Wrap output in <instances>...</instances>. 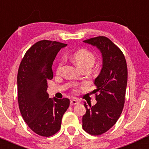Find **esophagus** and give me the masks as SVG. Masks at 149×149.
Instances as JSON below:
<instances>
[{
	"label": "esophagus",
	"mask_w": 149,
	"mask_h": 149,
	"mask_svg": "<svg viewBox=\"0 0 149 149\" xmlns=\"http://www.w3.org/2000/svg\"><path fill=\"white\" fill-rule=\"evenodd\" d=\"M79 103V101H78V100L75 99V98H72V99H71V101H70V104L71 105H77Z\"/></svg>",
	"instance_id": "esophagus-1"
}]
</instances>
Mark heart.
I'll return each mask as SVG.
<instances>
[{
    "instance_id": "obj_1",
    "label": "heart",
    "mask_w": 149,
    "mask_h": 149,
    "mask_svg": "<svg viewBox=\"0 0 149 149\" xmlns=\"http://www.w3.org/2000/svg\"><path fill=\"white\" fill-rule=\"evenodd\" d=\"M72 59L74 63L79 68H91L93 66L95 62V56L93 53L88 51L86 49H79L72 56ZM63 61H61L57 67V73L61 72L62 65Z\"/></svg>"
}]
</instances>
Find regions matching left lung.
Returning <instances> with one entry per match:
<instances>
[{"instance_id":"obj_1","label":"left lung","mask_w":149,"mask_h":149,"mask_svg":"<svg viewBox=\"0 0 149 149\" xmlns=\"http://www.w3.org/2000/svg\"><path fill=\"white\" fill-rule=\"evenodd\" d=\"M83 42L98 48L101 53L102 68L94 80L96 103L84 106L82 127L91 135H100L110 130L119 119L124 107L127 83L125 58L119 48L106 36L86 39Z\"/></svg>"}]
</instances>
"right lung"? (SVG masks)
Returning <instances> with one entry per match:
<instances>
[{
  "label": "right lung",
  "instance_id": "right-lung-1",
  "mask_svg": "<svg viewBox=\"0 0 149 149\" xmlns=\"http://www.w3.org/2000/svg\"><path fill=\"white\" fill-rule=\"evenodd\" d=\"M65 43L43 40L25 53L17 73L19 111L29 127L40 136L58 132L62 118L70 106L68 98H49L48 80L53 79V62Z\"/></svg>",
  "mask_w": 149,
  "mask_h": 149
}]
</instances>
